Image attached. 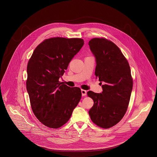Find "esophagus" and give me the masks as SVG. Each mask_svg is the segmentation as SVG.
<instances>
[{
    "mask_svg": "<svg viewBox=\"0 0 157 157\" xmlns=\"http://www.w3.org/2000/svg\"><path fill=\"white\" fill-rule=\"evenodd\" d=\"M81 92H82V96H86L87 95V91L84 90H81Z\"/></svg>",
    "mask_w": 157,
    "mask_h": 157,
    "instance_id": "obj_1",
    "label": "esophagus"
}]
</instances>
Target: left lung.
Masks as SVG:
<instances>
[{
    "label": "left lung",
    "mask_w": 157,
    "mask_h": 157,
    "mask_svg": "<svg viewBox=\"0 0 157 157\" xmlns=\"http://www.w3.org/2000/svg\"><path fill=\"white\" fill-rule=\"evenodd\" d=\"M88 45L95 58L96 77L103 91L87 92L94 100L88 112L93 122L103 128L114 126L126 113L133 88L130 66L114 43L105 38H92Z\"/></svg>",
    "instance_id": "left-lung-1"
}]
</instances>
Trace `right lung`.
<instances>
[{"instance_id": "1", "label": "right lung", "mask_w": 157, "mask_h": 157, "mask_svg": "<svg viewBox=\"0 0 157 157\" xmlns=\"http://www.w3.org/2000/svg\"><path fill=\"white\" fill-rule=\"evenodd\" d=\"M81 38L55 37L37 46L27 65V90L36 117L45 126L57 129L69 121L79 103L81 90L59 82L82 48Z\"/></svg>"}]
</instances>
